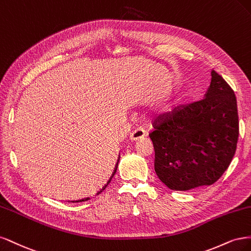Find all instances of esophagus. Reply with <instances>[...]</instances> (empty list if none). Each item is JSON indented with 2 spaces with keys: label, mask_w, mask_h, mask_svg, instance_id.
Returning a JSON list of instances; mask_svg holds the SVG:
<instances>
[{
  "label": "esophagus",
  "mask_w": 251,
  "mask_h": 251,
  "mask_svg": "<svg viewBox=\"0 0 251 251\" xmlns=\"http://www.w3.org/2000/svg\"><path fill=\"white\" fill-rule=\"evenodd\" d=\"M145 135H146V130H145V129L142 127H139V128L134 129V130L131 132L130 139L132 141H137V140L143 139Z\"/></svg>",
  "instance_id": "esophagus-1"
}]
</instances>
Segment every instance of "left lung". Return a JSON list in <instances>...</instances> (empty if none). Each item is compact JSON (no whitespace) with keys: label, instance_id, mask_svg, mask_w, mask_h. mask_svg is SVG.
<instances>
[{"label":"left lung","instance_id":"obj_1","mask_svg":"<svg viewBox=\"0 0 251 251\" xmlns=\"http://www.w3.org/2000/svg\"><path fill=\"white\" fill-rule=\"evenodd\" d=\"M149 136L156 175L169 189L188 191L215 183L237 149L239 117L233 91L213 70L203 98L159 115Z\"/></svg>","mask_w":251,"mask_h":251}]
</instances>
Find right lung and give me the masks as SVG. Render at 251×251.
I'll return each instance as SVG.
<instances>
[{"mask_svg":"<svg viewBox=\"0 0 251 251\" xmlns=\"http://www.w3.org/2000/svg\"><path fill=\"white\" fill-rule=\"evenodd\" d=\"M116 171H117V170H115V171H114V174L116 173ZM114 174H112V175H114ZM109 180H110V179H109ZM105 187H106V185H105ZM105 187H104V188H103V189H102V190H101V191H100V192H99L98 194H100V193H101V192H102V191H103V190L105 189ZM87 199H88V198H84V199H81V200H78L77 202H81V201H85V200H87Z\"/></svg>","mask_w":251,"mask_h":251,"instance_id":"add662e5","label":"right lung"}]
</instances>
